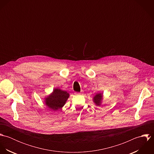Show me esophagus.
I'll list each match as a JSON object with an SVG mask.
<instances>
[{
	"mask_svg": "<svg viewBox=\"0 0 154 154\" xmlns=\"http://www.w3.org/2000/svg\"><path fill=\"white\" fill-rule=\"evenodd\" d=\"M81 94V93H75V95H80Z\"/></svg>",
	"mask_w": 154,
	"mask_h": 154,
	"instance_id": "34e87169",
	"label": "esophagus"
}]
</instances>
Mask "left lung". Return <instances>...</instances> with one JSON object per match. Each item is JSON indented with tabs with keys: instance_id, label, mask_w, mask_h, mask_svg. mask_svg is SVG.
Here are the masks:
<instances>
[{
	"instance_id": "left-lung-1",
	"label": "left lung",
	"mask_w": 154,
	"mask_h": 154,
	"mask_svg": "<svg viewBox=\"0 0 154 154\" xmlns=\"http://www.w3.org/2000/svg\"><path fill=\"white\" fill-rule=\"evenodd\" d=\"M103 100V93L99 92L96 94L93 97V102L97 106H100Z\"/></svg>"
}]
</instances>
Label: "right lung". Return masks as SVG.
<instances>
[{
    "mask_svg": "<svg viewBox=\"0 0 154 154\" xmlns=\"http://www.w3.org/2000/svg\"><path fill=\"white\" fill-rule=\"evenodd\" d=\"M69 95V94L66 91L59 88H54L51 93L44 97V103L47 107L56 111L62 109L66 104Z\"/></svg>",
    "mask_w": 154,
    "mask_h": 154,
    "instance_id": "1",
    "label": "right lung"
}]
</instances>
